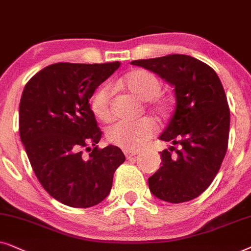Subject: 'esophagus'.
I'll return each mask as SVG.
<instances>
[{"mask_svg":"<svg viewBox=\"0 0 251 251\" xmlns=\"http://www.w3.org/2000/svg\"><path fill=\"white\" fill-rule=\"evenodd\" d=\"M124 153H125L126 158L131 159V158H133V157H134V156L138 155V151H129V150H125V151H124Z\"/></svg>","mask_w":251,"mask_h":251,"instance_id":"obj_1","label":"esophagus"}]
</instances>
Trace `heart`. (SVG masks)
Segmentation results:
<instances>
[{
	"label": "heart",
	"mask_w": 251,
	"mask_h": 251,
	"mask_svg": "<svg viewBox=\"0 0 251 251\" xmlns=\"http://www.w3.org/2000/svg\"><path fill=\"white\" fill-rule=\"evenodd\" d=\"M120 83L139 100L148 101L147 108L156 115H164L168 110V104L157 98L162 89V83L153 73L147 70H134L124 76ZM91 108L102 122L111 120V91L108 85L99 87L91 100ZM155 131L156 124L149 118L136 122H118L106 129V139L112 145L133 151L142 148Z\"/></svg>",
	"instance_id": "b5f03b06"
}]
</instances>
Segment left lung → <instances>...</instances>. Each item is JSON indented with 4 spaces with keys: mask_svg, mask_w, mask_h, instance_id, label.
Returning a JSON list of instances; mask_svg holds the SVG:
<instances>
[{
    "mask_svg": "<svg viewBox=\"0 0 251 251\" xmlns=\"http://www.w3.org/2000/svg\"><path fill=\"white\" fill-rule=\"evenodd\" d=\"M131 64L175 86L176 110L159 136L173 146L159 151L162 166L148 179L150 192L165 202L190 201L211 185L227 151L230 117L222 81L213 69L188 55Z\"/></svg>",
    "mask_w": 251,
    "mask_h": 251,
    "instance_id": "1",
    "label": "left lung"
}]
</instances>
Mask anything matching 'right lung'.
Listing matches in <instances>:
<instances>
[{"instance_id":"obj_1","label":"right lung","mask_w":251,"mask_h":251,"mask_svg":"<svg viewBox=\"0 0 251 251\" xmlns=\"http://www.w3.org/2000/svg\"><path fill=\"white\" fill-rule=\"evenodd\" d=\"M119 66L56 63L33 75L23 91L21 140L40 183L65 205L101 203L111 190L113 173L125 162L118 147H98L102 131L89 104L95 89Z\"/></svg>"}]
</instances>
